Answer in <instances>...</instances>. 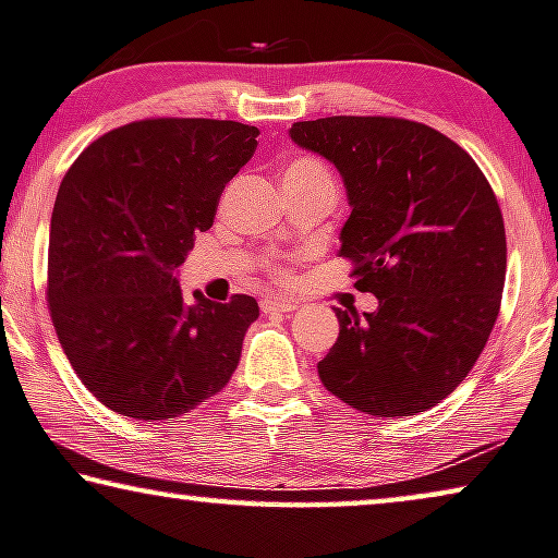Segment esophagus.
Wrapping results in <instances>:
<instances>
[{
  "label": "esophagus",
  "instance_id": "obj_1",
  "mask_svg": "<svg viewBox=\"0 0 558 558\" xmlns=\"http://www.w3.org/2000/svg\"><path fill=\"white\" fill-rule=\"evenodd\" d=\"M301 305L298 301H260L263 313H290Z\"/></svg>",
  "mask_w": 558,
  "mask_h": 558
}]
</instances>
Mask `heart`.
Listing matches in <instances>:
<instances>
[{"instance_id":"heart-1","label":"heart","mask_w":558,"mask_h":558,"mask_svg":"<svg viewBox=\"0 0 558 558\" xmlns=\"http://www.w3.org/2000/svg\"><path fill=\"white\" fill-rule=\"evenodd\" d=\"M280 182L286 193H298V190H328V193H336L338 187L336 174L315 155L290 157L280 170ZM265 272L276 282L290 280V268L286 260H268L265 263Z\"/></svg>"}]
</instances>
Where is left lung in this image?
<instances>
[{
    "label": "left lung",
    "mask_w": 558,
    "mask_h": 558,
    "mask_svg": "<svg viewBox=\"0 0 558 558\" xmlns=\"http://www.w3.org/2000/svg\"><path fill=\"white\" fill-rule=\"evenodd\" d=\"M290 137L343 174L351 218L340 255L376 313L336 307L340 332L318 376L371 415L434 409L469 376L501 307L506 230L473 157L403 118H320Z\"/></svg>",
    "instance_id": "obj_1"
}]
</instances>
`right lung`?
<instances>
[{
	"mask_svg": "<svg viewBox=\"0 0 558 558\" xmlns=\"http://www.w3.org/2000/svg\"><path fill=\"white\" fill-rule=\"evenodd\" d=\"M260 130L153 118L95 140L66 170L49 226L47 305L60 345L99 403L137 421L197 409L228 386L255 298L193 293L174 270L210 230Z\"/></svg>",
	"mask_w": 558,
	"mask_h": 558,
	"instance_id": "right-lung-1",
	"label": "right lung"
}]
</instances>
